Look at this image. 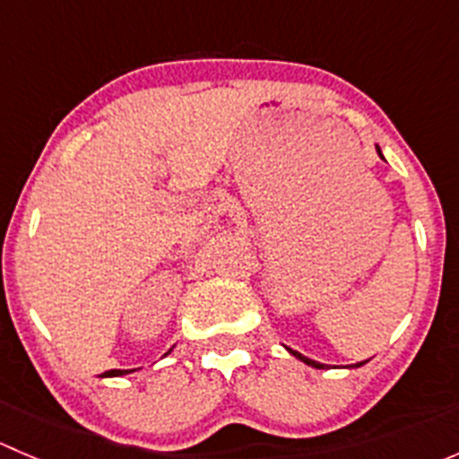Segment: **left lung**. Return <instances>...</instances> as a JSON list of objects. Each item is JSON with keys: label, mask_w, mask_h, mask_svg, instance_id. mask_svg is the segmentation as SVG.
<instances>
[{"label": "left lung", "mask_w": 459, "mask_h": 459, "mask_svg": "<svg viewBox=\"0 0 459 459\" xmlns=\"http://www.w3.org/2000/svg\"><path fill=\"white\" fill-rule=\"evenodd\" d=\"M377 152H379V157H382V151H379V146H377ZM290 351V349H289ZM290 353L295 355V358L298 359H302L304 364H308V367H316V368H324V364H319V362H316V359H308L307 355H302V353H298V351H290ZM364 362H359V364H353V367H362Z\"/></svg>", "instance_id": "left-lung-1"}]
</instances>
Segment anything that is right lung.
<instances>
[{"label":"right lung","instance_id":"1","mask_svg":"<svg viewBox=\"0 0 459 459\" xmlns=\"http://www.w3.org/2000/svg\"><path fill=\"white\" fill-rule=\"evenodd\" d=\"M126 373H133V371H117V368H113V371H106L101 375H104V377H119V375H126Z\"/></svg>","mask_w":459,"mask_h":459}]
</instances>
